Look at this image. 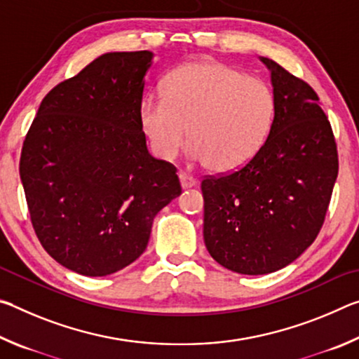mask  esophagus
<instances>
[{
  "label": "esophagus",
  "mask_w": 359,
  "mask_h": 359,
  "mask_svg": "<svg viewBox=\"0 0 359 359\" xmlns=\"http://www.w3.org/2000/svg\"><path fill=\"white\" fill-rule=\"evenodd\" d=\"M179 179H180L182 188H191V187L196 185V179H194L193 175H190V174L180 172V174H179Z\"/></svg>",
  "instance_id": "1"
}]
</instances>
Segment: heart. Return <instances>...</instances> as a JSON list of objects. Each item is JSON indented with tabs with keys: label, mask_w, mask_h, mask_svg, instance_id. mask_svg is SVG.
Returning <instances> with one entry per match:
<instances>
[{
	"label": "heart",
	"mask_w": 359,
	"mask_h": 359,
	"mask_svg": "<svg viewBox=\"0 0 359 359\" xmlns=\"http://www.w3.org/2000/svg\"><path fill=\"white\" fill-rule=\"evenodd\" d=\"M274 107V93L263 79L205 60L169 72L163 96L141 102L139 121L161 160L177 155L188 133L194 160L212 171L229 172L250 161L263 145Z\"/></svg>",
	"instance_id": "1"
}]
</instances>
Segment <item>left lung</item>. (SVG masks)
I'll return each mask as SVG.
<instances>
[{
	"instance_id": "obj_1",
	"label": "left lung",
	"mask_w": 359,
	"mask_h": 359,
	"mask_svg": "<svg viewBox=\"0 0 359 359\" xmlns=\"http://www.w3.org/2000/svg\"><path fill=\"white\" fill-rule=\"evenodd\" d=\"M261 62L274 87L269 135L238 171L201 182L205 247L218 264L247 276L282 269L312 245L339 172L318 95L272 60Z\"/></svg>"
}]
</instances>
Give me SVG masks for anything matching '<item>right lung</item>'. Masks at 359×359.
Masks as SVG:
<instances>
[{"mask_svg": "<svg viewBox=\"0 0 359 359\" xmlns=\"http://www.w3.org/2000/svg\"><path fill=\"white\" fill-rule=\"evenodd\" d=\"M154 53L111 52L46 95L23 141L20 179L41 245L77 274L123 269L147 248L151 223L182 193L139 121Z\"/></svg>", "mask_w": 359, "mask_h": 359, "instance_id": "obj_1", "label": "right lung"}]
</instances>
